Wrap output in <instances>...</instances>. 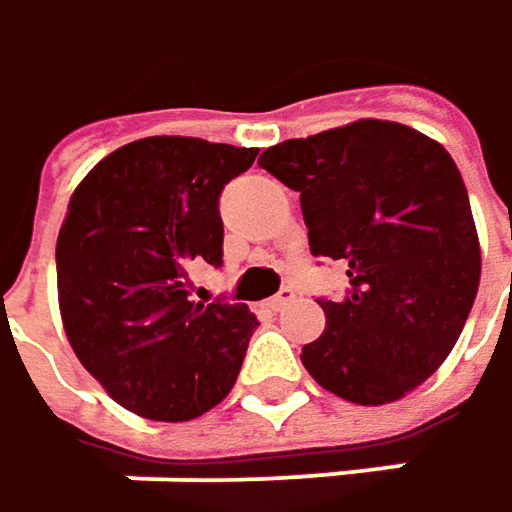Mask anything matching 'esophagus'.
Segmentation results:
<instances>
[{
  "label": "esophagus",
  "mask_w": 512,
  "mask_h": 512,
  "mask_svg": "<svg viewBox=\"0 0 512 512\" xmlns=\"http://www.w3.org/2000/svg\"><path fill=\"white\" fill-rule=\"evenodd\" d=\"M293 299H296V293H293L290 287H284V290H281L278 296H272V299H269V302H266V304H269L272 310H284V307L293 302Z\"/></svg>",
  "instance_id": "34e87169"
}]
</instances>
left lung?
<instances>
[{"mask_svg":"<svg viewBox=\"0 0 512 512\" xmlns=\"http://www.w3.org/2000/svg\"><path fill=\"white\" fill-rule=\"evenodd\" d=\"M257 163L302 196L310 255L346 266L325 331L302 349L319 387L354 404L413 393L451 354L481 284L463 175L422 131L357 119L269 146Z\"/></svg>","mask_w":512,"mask_h":512,"instance_id":"obj_1","label":"left lung"}]
</instances>
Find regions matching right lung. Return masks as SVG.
<instances>
[{
    "instance_id": "add662e5",
    "label": "right lung",
    "mask_w": 512,
    "mask_h": 512,
    "mask_svg": "<svg viewBox=\"0 0 512 512\" xmlns=\"http://www.w3.org/2000/svg\"><path fill=\"white\" fill-rule=\"evenodd\" d=\"M255 158L199 137H143L72 193L55 246L61 322L81 366L143 419H196L240 375L255 313L190 302V269L222 263L219 193Z\"/></svg>"
}]
</instances>
